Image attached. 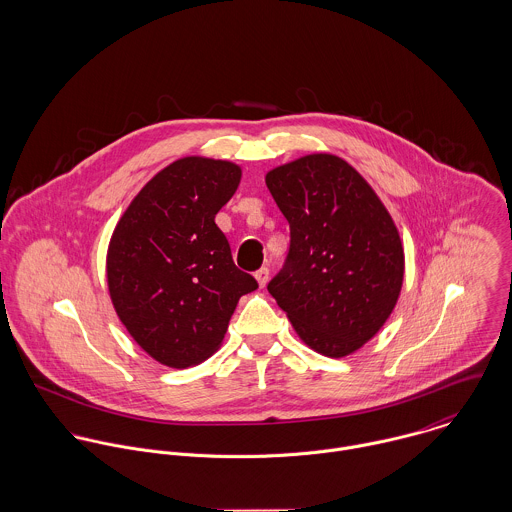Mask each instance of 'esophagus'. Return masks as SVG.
Masks as SVG:
<instances>
[{
  "instance_id": "34e87169",
  "label": "esophagus",
  "mask_w": 512,
  "mask_h": 512,
  "mask_svg": "<svg viewBox=\"0 0 512 512\" xmlns=\"http://www.w3.org/2000/svg\"><path fill=\"white\" fill-rule=\"evenodd\" d=\"M254 278H256V282H258V286H260V288H264V286L268 284V278H270V270H268L266 266H262L260 270H256Z\"/></svg>"
}]
</instances>
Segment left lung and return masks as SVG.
Returning a JSON list of instances; mask_svg holds the SVG:
<instances>
[{"label": "left lung", "mask_w": 512, "mask_h": 512, "mask_svg": "<svg viewBox=\"0 0 512 512\" xmlns=\"http://www.w3.org/2000/svg\"><path fill=\"white\" fill-rule=\"evenodd\" d=\"M266 185L290 222V252L268 292L313 351L331 359L359 351L402 290L394 220L361 173L331 153L280 165Z\"/></svg>", "instance_id": "8db88e82"}]
</instances>
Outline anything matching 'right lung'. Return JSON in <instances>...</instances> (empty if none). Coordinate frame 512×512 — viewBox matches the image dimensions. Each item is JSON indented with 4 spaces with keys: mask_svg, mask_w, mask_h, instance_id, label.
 <instances>
[{
    "mask_svg": "<svg viewBox=\"0 0 512 512\" xmlns=\"http://www.w3.org/2000/svg\"><path fill=\"white\" fill-rule=\"evenodd\" d=\"M242 171L209 157L161 169L114 228L106 256L114 309L149 357L171 368L209 359L244 293L258 282L236 268L215 224Z\"/></svg>",
    "mask_w": 512,
    "mask_h": 512,
    "instance_id": "1",
    "label": "right lung"
}]
</instances>
